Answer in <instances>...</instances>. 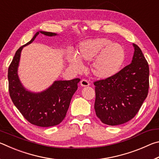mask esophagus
<instances>
[{
    "instance_id": "34e87169",
    "label": "esophagus",
    "mask_w": 159,
    "mask_h": 159,
    "mask_svg": "<svg viewBox=\"0 0 159 159\" xmlns=\"http://www.w3.org/2000/svg\"><path fill=\"white\" fill-rule=\"evenodd\" d=\"M80 85H81L82 87H86V86L90 85V83H89V82L87 80L83 79L81 81H80Z\"/></svg>"
}]
</instances>
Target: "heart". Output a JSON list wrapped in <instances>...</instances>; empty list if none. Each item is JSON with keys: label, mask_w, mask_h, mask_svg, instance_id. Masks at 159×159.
<instances>
[{"label": "heart", "mask_w": 159, "mask_h": 159, "mask_svg": "<svg viewBox=\"0 0 159 159\" xmlns=\"http://www.w3.org/2000/svg\"><path fill=\"white\" fill-rule=\"evenodd\" d=\"M123 48L105 38L88 39L80 43L76 54L68 52L66 59L69 66L76 71L83 69L82 60L90 61L93 76L106 79L117 74L125 61Z\"/></svg>", "instance_id": "b5f03b06"}]
</instances>
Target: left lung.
Instances as JSON below:
<instances>
[{"mask_svg":"<svg viewBox=\"0 0 159 159\" xmlns=\"http://www.w3.org/2000/svg\"><path fill=\"white\" fill-rule=\"evenodd\" d=\"M129 65L108 79L95 81V110L104 124L117 125L134 118L149 90V65L138 45Z\"/></svg>","mask_w":159,"mask_h":159,"instance_id":"8db88e82","label":"left lung"}]
</instances>
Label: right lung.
Returning a JSON list of instances; mask_svg holds the SVG:
<instances>
[{"instance_id":"add662e5","label":"right lung","mask_w":159,"mask_h":159,"mask_svg":"<svg viewBox=\"0 0 159 159\" xmlns=\"http://www.w3.org/2000/svg\"><path fill=\"white\" fill-rule=\"evenodd\" d=\"M41 33L48 36H55L52 32L39 31L27 43L15 52L8 68L9 93L15 106L31 124L40 127L57 125L65 118L70 102L77 90L79 79L70 80H55L42 92H31L24 87L18 76V67L23 48L31 43Z\"/></svg>"}]
</instances>
